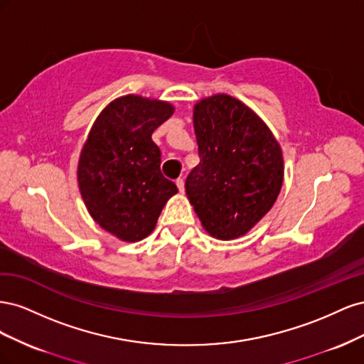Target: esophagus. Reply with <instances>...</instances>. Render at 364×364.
Masks as SVG:
<instances>
[{"label": "esophagus", "instance_id": "obj_1", "mask_svg": "<svg viewBox=\"0 0 364 364\" xmlns=\"http://www.w3.org/2000/svg\"><path fill=\"white\" fill-rule=\"evenodd\" d=\"M176 185H178V190H179L181 193H183V190H185V182H183L182 178H179L178 181H176Z\"/></svg>", "mask_w": 364, "mask_h": 364}]
</instances>
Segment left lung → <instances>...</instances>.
<instances>
[{
    "mask_svg": "<svg viewBox=\"0 0 364 364\" xmlns=\"http://www.w3.org/2000/svg\"><path fill=\"white\" fill-rule=\"evenodd\" d=\"M193 123L200 162L185 182L188 200L211 237H243L281 193L279 142L249 106L228 94L197 102Z\"/></svg>",
    "mask_w": 364,
    "mask_h": 364,
    "instance_id": "left-lung-1",
    "label": "left lung"
}]
</instances>
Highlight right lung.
Returning a JSON list of instances; mask_svg holds the SVG:
<instances>
[{
	"label": "right lung",
	"instance_id": "add662e5",
	"mask_svg": "<svg viewBox=\"0 0 364 364\" xmlns=\"http://www.w3.org/2000/svg\"><path fill=\"white\" fill-rule=\"evenodd\" d=\"M174 112L168 102L129 94L97 117L80 151L77 182L94 222L121 241L153 232L176 185L161 173L151 134Z\"/></svg>",
	"mask_w": 364,
	"mask_h": 364
}]
</instances>
